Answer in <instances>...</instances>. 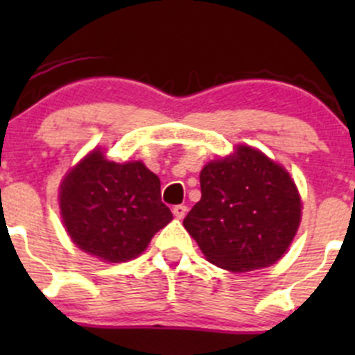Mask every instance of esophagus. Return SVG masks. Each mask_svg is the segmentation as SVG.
I'll return each instance as SVG.
<instances>
[{"instance_id":"esophagus-1","label":"esophagus","mask_w":355,"mask_h":355,"mask_svg":"<svg viewBox=\"0 0 355 355\" xmlns=\"http://www.w3.org/2000/svg\"><path fill=\"white\" fill-rule=\"evenodd\" d=\"M173 214L177 220H184V216L187 214V206H184V204H178V206L173 207Z\"/></svg>"}]
</instances>
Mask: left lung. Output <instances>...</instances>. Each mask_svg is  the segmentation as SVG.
I'll return each instance as SVG.
<instances>
[{
  "instance_id": "1",
  "label": "left lung",
  "mask_w": 355,
  "mask_h": 355,
  "mask_svg": "<svg viewBox=\"0 0 355 355\" xmlns=\"http://www.w3.org/2000/svg\"><path fill=\"white\" fill-rule=\"evenodd\" d=\"M200 200L184 227L209 263L244 273L277 263L300 223L299 191L284 166L249 146L202 168Z\"/></svg>"
}]
</instances>
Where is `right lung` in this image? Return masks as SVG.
I'll list each match as a JSON object with an SVG mask.
<instances>
[{"label":"right lung","instance_id":"1","mask_svg":"<svg viewBox=\"0 0 355 355\" xmlns=\"http://www.w3.org/2000/svg\"><path fill=\"white\" fill-rule=\"evenodd\" d=\"M60 209L71 242L108 263L141 256L171 221L161 182L142 161L114 163L99 149L75 164L60 185Z\"/></svg>","mask_w":355,"mask_h":355}]
</instances>
